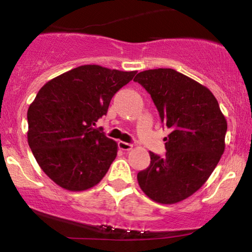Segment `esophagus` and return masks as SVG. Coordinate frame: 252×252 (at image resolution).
Wrapping results in <instances>:
<instances>
[{
  "mask_svg": "<svg viewBox=\"0 0 252 252\" xmlns=\"http://www.w3.org/2000/svg\"><path fill=\"white\" fill-rule=\"evenodd\" d=\"M118 146H119L121 151H131L133 148L132 144H128V142H125V141H119L118 142Z\"/></svg>",
  "mask_w": 252,
  "mask_h": 252,
  "instance_id": "esophagus-1",
  "label": "esophagus"
}]
</instances>
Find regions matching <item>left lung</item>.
Here are the masks:
<instances>
[{
    "instance_id": "left-lung-1",
    "label": "left lung",
    "mask_w": 252,
    "mask_h": 252,
    "mask_svg": "<svg viewBox=\"0 0 252 252\" xmlns=\"http://www.w3.org/2000/svg\"><path fill=\"white\" fill-rule=\"evenodd\" d=\"M151 94L161 121L170 129L164 157L152 153L151 164L138 173L151 200L174 204L191 196L212 175L225 148L226 120L209 89L173 69L136 74Z\"/></svg>"
}]
</instances>
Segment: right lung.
<instances>
[{"mask_svg": "<svg viewBox=\"0 0 252 252\" xmlns=\"http://www.w3.org/2000/svg\"><path fill=\"white\" fill-rule=\"evenodd\" d=\"M136 71L82 65L49 80L28 108V144L46 175L60 187H94L116 159L118 144L95 128L111 99Z\"/></svg>", "mask_w": 252, "mask_h": 252, "instance_id": "right-lung-1", "label": "right lung"}]
</instances>
